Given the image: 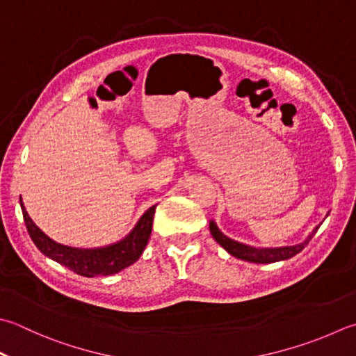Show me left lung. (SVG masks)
I'll list each match as a JSON object with an SVG mask.
<instances>
[{"instance_id":"8db88e82","label":"left lung","mask_w":356,"mask_h":356,"mask_svg":"<svg viewBox=\"0 0 356 356\" xmlns=\"http://www.w3.org/2000/svg\"><path fill=\"white\" fill-rule=\"evenodd\" d=\"M318 228H319V225L313 228L312 233L307 236V238H305V241L298 243V245L276 247V248H256V247H250V245H245V243L236 242L233 239L227 238V236L218 228V225H216L214 220L210 222L211 236L220 247H224L229 254L238 257V259L247 261V262H254V264H271V262L290 259V257H293L299 252H302L304 247L307 245L309 241L318 232Z\"/></svg>"}]
</instances>
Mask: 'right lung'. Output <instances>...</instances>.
Listing matches in <instances>:
<instances>
[{
	"instance_id": "right-lung-1",
	"label": "right lung",
	"mask_w": 356,
	"mask_h": 356,
	"mask_svg": "<svg viewBox=\"0 0 356 356\" xmlns=\"http://www.w3.org/2000/svg\"><path fill=\"white\" fill-rule=\"evenodd\" d=\"M19 205L21 211H23L27 233H29L31 239L40 252L74 271V273L86 277L115 275L123 268L132 266L140 257L146 243H148L152 219H154L156 213V205L148 208L127 238L113 243V245L102 248H72L61 245V243L47 238L29 218L23 200H19Z\"/></svg>"
}]
</instances>
